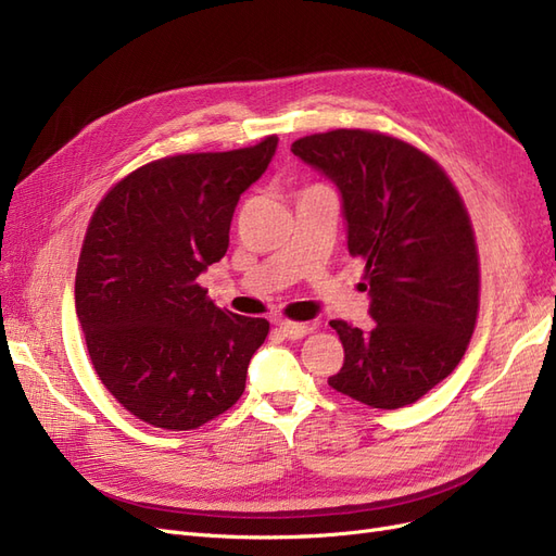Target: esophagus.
I'll use <instances>...</instances> for the list:
<instances>
[{
    "mask_svg": "<svg viewBox=\"0 0 556 556\" xmlns=\"http://www.w3.org/2000/svg\"><path fill=\"white\" fill-rule=\"evenodd\" d=\"M278 331L285 336V339L296 341V339H304L306 333H311L313 327L306 323H290V319H280Z\"/></svg>",
    "mask_w": 556,
    "mask_h": 556,
    "instance_id": "34e87169",
    "label": "esophagus"
}]
</instances>
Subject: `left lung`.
I'll return each mask as SVG.
<instances>
[{"label": "left lung", "mask_w": 556, "mask_h": 556, "mask_svg": "<svg viewBox=\"0 0 556 556\" xmlns=\"http://www.w3.org/2000/svg\"><path fill=\"white\" fill-rule=\"evenodd\" d=\"M292 153L341 190L376 319H331L345 362L329 384L371 408L408 406L457 368L476 329L480 262L464 199L439 162L382 131L311 134Z\"/></svg>", "instance_id": "left-lung-1"}]
</instances>
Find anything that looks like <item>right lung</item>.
<instances>
[{
  "label": "right lung",
  "instance_id": "1",
  "mask_svg": "<svg viewBox=\"0 0 556 556\" xmlns=\"http://www.w3.org/2000/svg\"><path fill=\"white\" fill-rule=\"evenodd\" d=\"M278 137L148 162L99 201L76 268V315L99 380L141 422L190 431L245 390L268 323L217 308L197 282L220 262L241 194Z\"/></svg>",
  "mask_w": 556,
  "mask_h": 556
}]
</instances>
